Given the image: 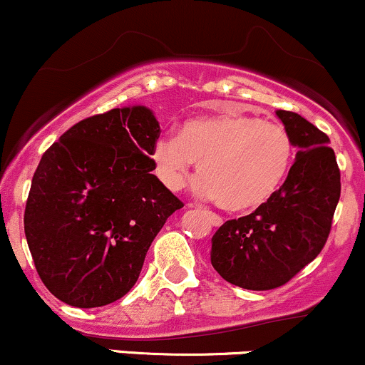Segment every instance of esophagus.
<instances>
[{"label": "esophagus", "mask_w": 365, "mask_h": 365, "mask_svg": "<svg viewBox=\"0 0 365 365\" xmlns=\"http://www.w3.org/2000/svg\"><path fill=\"white\" fill-rule=\"evenodd\" d=\"M206 216H207V220H210V223H211V225H213V227H222V225H223V220L220 218L218 215L210 213V211H207Z\"/></svg>", "instance_id": "esophagus-1"}]
</instances>
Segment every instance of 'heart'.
Segmentation results:
<instances>
[{
  "label": "heart",
  "instance_id": "1",
  "mask_svg": "<svg viewBox=\"0 0 365 365\" xmlns=\"http://www.w3.org/2000/svg\"><path fill=\"white\" fill-rule=\"evenodd\" d=\"M291 161L293 143L282 128L239 112L192 118L176 137L161 138L152 150L166 189H185L199 164L197 194L216 199L230 213H250L270 201Z\"/></svg>",
  "mask_w": 365,
  "mask_h": 365
}]
</instances>
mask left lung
<instances>
[{
  "label": "left lung",
  "mask_w": 365,
  "mask_h": 365,
  "mask_svg": "<svg viewBox=\"0 0 365 365\" xmlns=\"http://www.w3.org/2000/svg\"><path fill=\"white\" fill-rule=\"evenodd\" d=\"M275 114L298 149L286 182L255 213L228 220L211 239L215 270L251 291L275 289L317 258L341 194L327 135L296 112Z\"/></svg>",
  "instance_id": "8db88e82"
}]
</instances>
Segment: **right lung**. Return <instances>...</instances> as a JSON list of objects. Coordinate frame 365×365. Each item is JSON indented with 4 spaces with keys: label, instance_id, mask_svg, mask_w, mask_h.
I'll return each instance as SVG.
<instances>
[{
    "label": "right lung",
    "instance_id": "obj_1",
    "mask_svg": "<svg viewBox=\"0 0 365 365\" xmlns=\"http://www.w3.org/2000/svg\"><path fill=\"white\" fill-rule=\"evenodd\" d=\"M161 128L145 106L91 115L43 154L24 230L55 298L109 305L137 282L152 241L183 202L150 171Z\"/></svg>",
    "mask_w": 365,
    "mask_h": 365
}]
</instances>
